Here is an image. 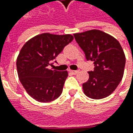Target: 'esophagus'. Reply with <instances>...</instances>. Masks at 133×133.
Wrapping results in <instances>:
<instances>
[{
  "label": "esophagus",
  "instance_id": "1",
  "mask_svg": "<svg viewBox=\"0 0 133 133\" xmlns=\"http://www.w3.org/2000/svg\"><path fill=\"white\" fill-rule=\"evenodd\" d=\"M69 72L73 75H76L78 73V71L77 70H69Z\"/></svg>",
  "mask_w": 133,
  "mask_h": 133
}]
</instances>
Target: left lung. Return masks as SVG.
Returning a JSON list of instances; mask_svg holds the SVG:
<instances>
[{
    "instance_id": "1",
    "label": "left lung",
    "mask_w": 133,
    "mask_h": 133,
    "mask_svg": "<svg viewBox=\"0 0 133 133\" xmlns=\"http://www.w3.org/2000/svg\"><path fill=\"white\" fill-rule=\"evenodd\" d=\"M74 37L86 59L94 63V70L88 72L89 79L83 84L84 93L92 99L109 96L119 84L124 72L126 58L120 43L98 29L75 33Z\"/></svg>"
}]
</instances>
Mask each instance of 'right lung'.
<instances>
[{
  "label": "right lung",
  "mask_w": 133,
  "mask_h": 133,
  "mask_svg": "<svg viewBox=\"0 0 133 133\" xmlns=\"http://www.w3.org/2000/svg\"><path fill=\"white\" fill-rule=\"evenodd\" d=\"M73 38L70 34H40L21 49L16 62L18 78L26 92L37 101L50 102L62 93L68 72L50 69L49 66Z\"/></svg>",
  "instance_id": "1"
}]
</instances>
